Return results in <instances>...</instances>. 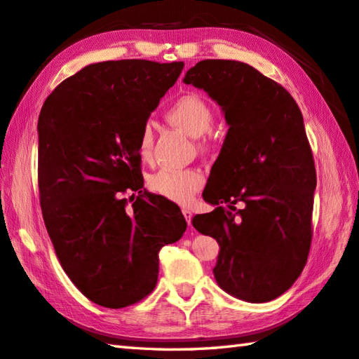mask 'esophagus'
Here are the masks:
<instances>
[{
  "label": "esophagus",
  "instance_id": "1",
  "mask_svg": "<svg viewBox=\"0 0 359 359\" xmlns=\"http://www.w3.org/2000/svg\"><path fill=\"white\" fill-rule=\"evenodd\" d=\"M182 215H184L186 217V220H187V224L190 226V224H192V217H194V214H192V210H190V209H182Z\"/></svg>",
  "mask_w": 359,
  "mask_h": 359
}]
</instances>
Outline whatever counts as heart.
I'll list each match as a JSON object with an SVG mask.
<instances>
[{
    "mask_svg": "<svg viewBox=\"0 0 359 359\" xmlns=\"http://www.w3.org/2000/svg\"><path fill=\"white\" fill-rule=\"evenodd\" d=\"M165 118L173 126L184 130L192 136H201L214 126L215 111L209 102L196 93H184L172 100L165 109ZM200 145L209 149L210 136H201ZM153 150V130L150 123L142 126L136 141V155L142 163H150ZM204 184L201 170L187 169H159L147 178V186L156 195L178 204H190Z\"/></svg>",
    "mask_w": 359,
    "mask_h": 359,
    "instance_id": "1",
    "label": "heart"
}]
</instances>
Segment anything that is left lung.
I'll list each match as a JSON object with an SVG mask.
<instances>
[{
    "instance_id": "left-lung-1",
    "label": "left lung",
    "mask_w": 359,
    "mask_h": 359,
    "mask_svg": "<svg viewBox=\"0 0 359 359\" xmlns=\"http://www.w3.org/2000/svg\"><path fill=\"white\" fill-rule=\"evenodd\" d=\"M184 83L217 100L229 123L203 192L217 208L192 224L220 245L218 285L269 302L301 276L311 246L316 169L302 113L280 83L241 62L201 60Z\"/></svg>"
}]
</instances>
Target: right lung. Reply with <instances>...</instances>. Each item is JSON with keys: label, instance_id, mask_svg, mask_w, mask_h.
I'll return each mask as SVG.
<instances>
[{"label": "right lung", "instance_id": "obj_1", "mask_svg": "<svg viewBox=\"0 0 359 359\" xmlns=\"http://www.w3.org/2000/svg\"><path fill=\"white\" fill-rule=\"evenodd\" d=\"M182 68L136 58L94 63L63 80L41 107L43 220L71 282L107 309L147 297L161 248L187 228L180 208L144 189L136 155L139 131Z\"/></svg>", "mask_w": 359, "mask_h": 359}]
</instances>
